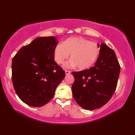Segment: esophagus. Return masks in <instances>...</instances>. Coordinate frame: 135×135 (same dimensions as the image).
Wrapping results in <instances>:
<instances>
[{"mask_svg":"<svg viewBox=\"0 0 135 135\" xmlns=\"http://www.w3.org/2000/svg\"><path fill=\"white\" fill-rule=\"evenodd\" d=\"M65 75H69V74L71 73V71H68V70H65Z\"/></svg>","mask_w":135,"mask_h":135,"instance_id":"esophagus-1","label":"esophagus"}]
</instances>
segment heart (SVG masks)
<instances>
[{
	"instance_id": "obj_1",
	"label": "heart",
	"mask_w": 135,
	"mask_h": 135,
	"mask_svg": "<svg viewBox=\"0 0 135 135\" xmlns=\"http://www.w3.org/2000/svg\"><path fill=\"white\" fill-rule=\"evenodd\" d=\"M100 54V48L95 43L83 37L69 38L62 44H58L54 49V60L57 64H63L69 57L71 59L65 65L66 68L77 66L80 70L92 67Z\"/></svg>"
}]
</instances>
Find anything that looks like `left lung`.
<instances>
[{"label": "left lung", "instance_id": "left-lung-1", "mask_svg": "<svg viewBox=\"0 0 135 135\" xmlns=\"http://www.w3.org/2000/svg\"><path fill=\"white\" fill-rule=\"evenodd\" d=\"M97 45L100 54L94 67L72 72L75 77L71 87L74 99L87 110L98 109L111 99L120 74V65L114 51L105 43Z\"/></svg>", "mask_w": 135, "mask_h": 135}]
</instances>
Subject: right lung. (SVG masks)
Returning a JSON list of instances; mask_svg holds the SVG:
<instances>
[{"label": "right lung", "mask_w": 135, "mask_h": 135, "mask_svg": "<svg viewBox=\"0 0 135 135\" xmlns=\"http://www.w3.org/2000/svg\"><path fill=\"white\" fill-rule=\"evenodd\" d=\"M54 37H38L22 47L12 60V81L19 98L33 107L48 103L65 76L54 61Z\"/></svg>", "instance_id": "add662e5"}]
</instances>
